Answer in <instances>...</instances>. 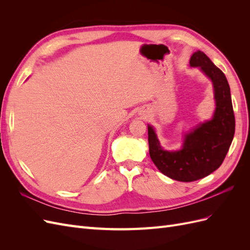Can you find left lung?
<instances>
[{
	"mask_svg": "<svg viewBox=\"0 0 250 250\" xmlns=\"http://www.w3.org/2000/svg\"><path fill=\"white\" fill-rule=\"evenodd\" d=\"M190 66L199 67L213 83L216 104L213 117L185 133L183 146L174 151L165 150L154 128L148 125L151 160L166 176L184 183L206 177L220 167L234 134L230 88L225 75L201 51L193 53Z\"/></svg>",
	"mask_w": 250,
	"mask_h": 250,
	"instance_id": "left-lung-1",
	"label": "left lung"
}]
</instances>
